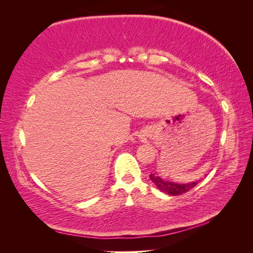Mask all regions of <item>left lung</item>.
<instances>
[{
    "label": "left lung",
    "instance_id": "8db88e82",
    "mask_svg": "<svg viewBox=\"0 0 253 253\" xmlns=\"http://www.w3.org/2000/svg\"><path fill=\"white\" fill-rule=\"evenodd\" d=\"M149 178H151V181L155 184L158 190L164 192V193L169 194V195H172V196H176V195H181L183 193H186L187 191L192 190V188H193L196 184H198V181L192 182V183H185V184H179V183L166 181V179H163L162 177L156 176V175H154V174L149 175Z\"/></svg>",
    "mask_w": 253,
    "mask_h": 253
}]
</instances>
